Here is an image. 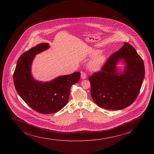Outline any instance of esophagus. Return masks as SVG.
<instances>
[{
  "label": "esophagus",
  "instance_id": "obj_1",
  "mask_svg": "<svg viewBox=\"0 0 154 154\" xmlns=\"http://www.w3.org/2000/svg\"><path fill=\"white\" fill-rule=\"evenodd\" d=\"M86 78V74L84 72H82L81 73V78L82 79H84L85 78Z\"/></svg>",
  "mask_w": 154,
  "mask_h": 154
}]
</instances>
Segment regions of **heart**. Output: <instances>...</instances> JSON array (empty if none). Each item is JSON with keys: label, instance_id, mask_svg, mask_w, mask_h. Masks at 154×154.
Returning a JSON list of instances; mask_svg holds the SVG:
<instances>
[{"label": "heart", "instance_id": "heart-1", "mask_svg": "<svg viewBox=\"0 0 154 154\" xmlns=\"http://www.w3.org/2000/svg\"><path fill=\"white\" fill-rule=\"evenodd\" d=\"M97 53V51H94L91 53V55H95ZM105 59V56L103 54L96 55L94 58L93 60L89 63V67L91 70H98L100 67L102 63H103Z\"/></svg>", "mask_w": 154, "mask_h": 154}]
</instances>
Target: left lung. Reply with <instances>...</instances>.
I'll list each match as a JSON object with an SVG mask.
<instances>
[{
  "label": "left lung",
  "instance_id": "obj_1",
  "mask_svg": "<svg viewBox=\"0 0 154 154\" xmlns=\"http://www.w3.org/2000/svg\"><path fill=\"white\" fill-rule=\"evenodd\" d=\"M124 44L108 58L100 71L89 78L93 100L106 109H122L131 105L143 82V60L130 44ZM120 59H124L127 63L122 74H119L116 69V63Z\"/></svg>",
  "mask_w": 154,
  "mask_h": 154
}]
</instances>
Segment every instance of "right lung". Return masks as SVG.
<instances>
[{
	"instance_id": "1",
	"label": "right lung",
	"mask_w": 154,
	"mask_h": 154,
	"mask_svg": "<svg viewBox=\"0 0 154 154\" xmlns=\"http://www.w3.org/2000/svg\"><path fill=\"white\" fill-rule=\"evenodd\" d=\"M49 47L48 43L37 45L23 53L14 73L15 88L23 101L38 112L50 114L59 112L67 103L72 85L80 79V72L60 76L47 82H37L31 74L32 61L36 54Z\"/></svg>"
}]
</instances>
